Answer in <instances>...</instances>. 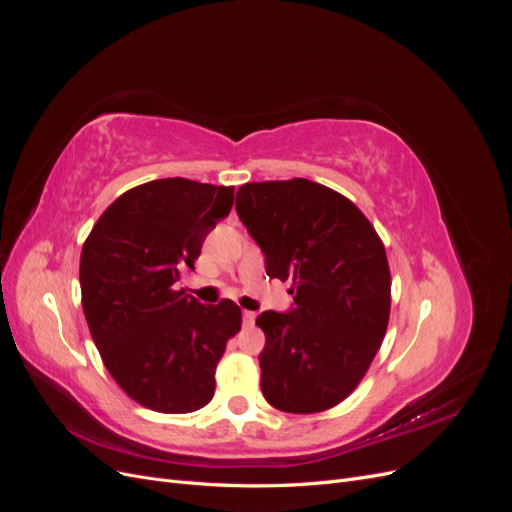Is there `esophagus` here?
Listing matches in <instances>:
<instances>
[{"label":"esophagus","instance_id":"obj_1","mask_svg":"<svg viewBox=\"0 0 512 512\" xmlns=\"http://www.w3.org/2000/svg\"><path fill=\"white\" fill-rule=\"evenodd\" d=\"M254 320H256V314L254 312H247V309H245V312H243V324H245V327H252Z\"/></svg>","mask_w":512,"mask_h":512}]
</instances>
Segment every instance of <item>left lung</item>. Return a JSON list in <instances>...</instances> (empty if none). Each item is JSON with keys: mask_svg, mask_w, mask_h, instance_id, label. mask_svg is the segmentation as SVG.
Here are the masks:
<instances>
[{"mask_svg": "<svg viewBox=\"0 0 512 512\" xmlns=\"http://www.w3.org/2000/svg\"><path fill=\"white\" fill-rule=\"evenodd\" d=\"M237 215L265 254L269 277L292 282L288 312H262L260 389L282 412L344 401L380 350L391 273L374 226L354 203L309 179L245 183Z\"/></svg>", "mask_w": 512, "mask_h": 512, "instance_id": "obj_1", "label": "left lung"}]
</instances>
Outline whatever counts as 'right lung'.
<instances>
[{
    "mask_svg": "<svg viewBox=\"0 0 512 512\" xmlns=\"http://www.w3.org/2000/svg\"><path fill=\"white\" fill-rule=\"evenodd\" d=\"M235 188L158 179L121 194L83 245L81 294L108 374L138 404L185 414L207 406L241 309L203 305L177 288L209 232L230 213Z\"/></svg>",
    "mask_w": 512,
    "mask_h": 512,
    "instance_id": "add662e5",
    "label": "right lung"
}]
</instances>
